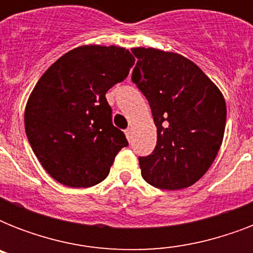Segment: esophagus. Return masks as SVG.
<instances>
[{
  "label": "esophagus",
  "mask_w": 253,
  "mask_h": 253,
  "mask_svg": "<svg viewBox=\"0 0 253 253\" xmlns=\"http://www.w3.org/2000/svg\"><path fill=\"white\" fill-rule=\"evenodd\" d=\"M125 134H126L128 142H131V138H132V136H131V135H132V128H127V130L125 131Z\"/></svg>",
  "instance_id": "1"
}]
</instances>
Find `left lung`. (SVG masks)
I'll return each instance as SVG.
<instances>
[{"mask_svg":"<svg viewBox=\"0 0 253 253\" xmlns=\"http://www.w3.org/2000/svg\"><path fill=\"white\" fill-rule=\"evenodd\" d=\"M138 63L131 80L148 99L158 142L139 158L142 177L155 188L178 190L196 184L223 142L226 101L202 69L176 52L131 48Z\"/></svg>","mask_w":253,"mask_h":253,"instance_id":"obj_1","label":"left lung"}]
</instances>
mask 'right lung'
Returning <instances> with one entry per match:
<instances>
[{"label": "right lung", "instance_id": "1", "mask_svg": "<svg viewBox=\"0 0 253 253\" xmlns=\"http://www.w3.org/2000/svg\"><path fill=\"white\" fill-rule=\"evenodd\" d=\"M134 63L123 47L85 44L59 57L38 80L26 103L25 130L35 156L57 182L99 184L128 146L111 123L105 94Z\"/></svg>", "mask_w": 253, "mask_h": 253}]
</instances>
